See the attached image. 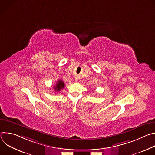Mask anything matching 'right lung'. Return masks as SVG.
Wrapping results in <instances>:
<instances>
[{
    "instance_id": "obj_1",
    "label": "right lung",
    "mask_w": 155,
    "mask_h": 155,
    "mask_svg": "<svg viewBox=\"0 0 155 155\" xmlns=\"http://www.w3.org/2000/svg\"><path fill=\"white\" fill-rule=\"evenodd\" d=\"M64 86H65L64 83L61 80H58V82L56 83V85L54 86V90L57 92H59L61 91V90L63 89Z\"/></svg>"
}]
</instances>
